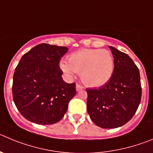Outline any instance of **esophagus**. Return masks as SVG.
Masks as SVG:
<instances>
[{"mask_svg":"<svg viewBox=\"0 0 153 153\" xmlns=\"http://www.w3.org/2000/svg\"><path fill=\"white\" fill-rule=\"evenodd\" d=\"M83 89V87L81 86H79V84H76V92H79V91H81Z\"/></svg>","mask_w":153,"mask_h":153,"instance_id":"obj_1","label":"esophagus"}]
</instances>
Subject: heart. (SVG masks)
I'll return each instance as SVG.
<instances>
[{
    "label": "heart",
    "instance_id": "1",
    "mask_svg": "<svg viewBox=\"0 0 153 153\" xmlns=\"http://www.w3.org/2000/svg\"><path fill=\"white\" fill-rule=\"evenodd\" d=\"M60 67L67 75L80 74L82 83L87 87L104 86L111 78L114 69L113 56L105 49L82 48L71 53L68 63L61 61Z\"/></svg>",
    "mask_w": 153,
    "mask_h": 153
}]
</instances>
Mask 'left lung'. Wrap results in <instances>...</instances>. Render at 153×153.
I'll list each match as a JSON object with an SVG mask.
<instances>
[{"label": "left lung", "mask_w": 153, "mask_h": 153, "mask_svg": "<svg viewBox=\"0 0 153 153\" xmlns=\"http://www.w3.org/2000/svg\"><path fill=\"white\" fill-rule=\"evenodd\" d=\"M114 69L110 80L99 89H87V111L95 124L105 129L121 127L131 120L140 103V71L131 57L109 46Z\"/></svg>", "instance_id": "1"}]
</instances>
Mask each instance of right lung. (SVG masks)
Listing matches in <instances>:
<instances>
[{"label":"right lung","mask_w":153,"mask_h":153,"mask_svg":"<svg viewBox=\"0 0 153 153\" xmlns=\"http://www.w3.org/2000/svg\"><path fill=\"white\" fill-rule=\"evenodd\" d=\"M67 47L38 45L22 55L13 77V98L26 120L53 124L63 118L76 95V84L63 79L59 67Z\"/></svg>","instance_id":"right-lung-1"}]
</instances>
